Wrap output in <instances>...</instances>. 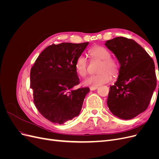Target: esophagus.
Instances as JSON below:
<instances>
[{"label":"esophagus","instance_id":"esophagus-1","mask_svg":"<svg viewBox=\"0 0 159 159\" xmlns=\"http://www.w3.org/2000/svg\"><path fill=\"white\" fill-rule=\"evenodd\" d=\"M98 88V87H91L89 89L91 91H94L95 89H97Z\"/></svg>","mask_w":159,"mask_h":159}]
</instances>
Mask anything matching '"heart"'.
<instances>
[{"label": "heart", "instance_id": "heart-1", "mask_svg": "<svg viewBox=\"0 0 159 159\" xmlns=\"http://www.w3.org/2000/svg\"><path fill=\"white\" fill-rule=\"evenodd\" d=\"M89 54L94 58L102 60L99 71V74L91 75L86 78L84 84L91 87H98L106 84L112 79V74L116 75L119 71V64L117 60L111 57V52L106 48L97 46L89 50ZM75 70L80 76L84 77L88 72V61L86 57L81 55L75 63Z\"/></svg>", "mask_w": 159, "mask_h": 159}]
</instances>
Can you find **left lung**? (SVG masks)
I'll return each instance as SVG.
<instances>
[{
	"mask_svg": "<svg viewBox=\"0 0 159 159\" xmlns=\"http://www.w3.org/2000/svg\"><path fill=\"white\" fill-rule=\"evenodd\" d=\"M105 45L120 64L117 80L110 86L107 106L120 119H133L145 111L151 102L157 86L155 63L133 40L117 37Z\"/></svg>",
	"mask_w": 159,
	"mask_h": 159,
	"instance_id": "left-lung-1",
	"label": "left lung"
}]
</instances>
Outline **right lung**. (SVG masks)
Instances as JSON below:
<instances>
[{"label":"right lung","mask_w":159,"mask_h":159,"mask_svg":"<svg viewBox=\"0 0 159 159\" xmlns=\"http://www.w3.org/2000/svg\"><path fill=\"white\" fill-rule=\"evenodd\" d=\"M89 42L52 44L43 50L30 70L34 102L42 116L64 124L78 116L89 88L74 89L80 84L75 63Z\"/></svg>","instance_id":"obj_1"}]
</instances>
